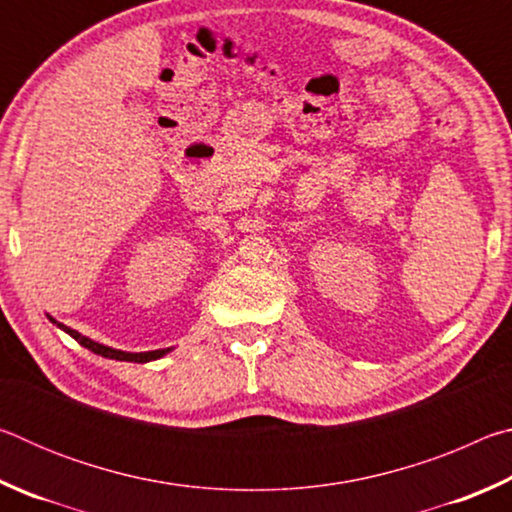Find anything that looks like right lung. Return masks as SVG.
Returning a JSON list of instances; mask_svg holds the SVG:
<instances>
[{"mask_svg": "<svg viewBox=\"0 0 512 512\" xmlns=\"http://www.w3.org/2000/svg\"><path fill=\"white\" fill-rule=\"evenodd\" d=\"M51 323H56L60 329H65V332L72 336L74 341H79L83 348H88V350H92L94 354H101V357H106V359H117V361H135V363H146V361H153V359H160L162 354H167L169 350H153V352H121V350H112V348H108V345H101V343H94V341H90L88 336H83V334H79L76 332V329H72V327H67V325H63V323H58V320H54L51 318Z\"/></svg>", "mask_w": 512, "mask_h": 512, "instance_id": "right-lung-1", "label": "right lung"}]
</instances>
